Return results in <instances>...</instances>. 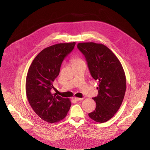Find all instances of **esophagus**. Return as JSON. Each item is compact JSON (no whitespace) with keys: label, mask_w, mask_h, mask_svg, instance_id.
Instances as JSON below:
<instances>
[{"label":"esophagus","mask_w":150,"mask_h":150,"mask_svg":"<svg viewBox=\"0 0 150 150\" xmlns=\"http://www.w3.org/2000/svg\"><path fill=\"white\" fill-rule=\"evenodd\" d=\"M74 99L76 101H81L83 99V98H78V97H74Z\"/></svg>","instance_id":"obj_1"}]
</instances>
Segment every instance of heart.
<instances>
[{
  "label": "heart",
  "mask_w": 150,
  "mask_h": 150,
  "mask_svg": "<svg viewBox=\"0 0 150 150\" xmlns=\"http://www.w3.org/2000/svg\"><path fill=\"white\" fill-rule=\"evenodd\" d=\"M83 60L79 58H76L73 61V63L72 64H75V63H78V62H82Z\"/></svg>",
  "instance_id": "1"
}]
</instances>
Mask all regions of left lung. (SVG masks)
Instances as JSON below:
<instances>
[{
    "mask_svg": "<svg viewBox=\"0 0 150 150\" xmlns=\"http://www.w3.org/2000/svg\"><path fill=\"white\" fill-rule=\"evenodd\" d=\"M77 47L86 59L92 77L99 83L98 94L93 98L96 108L88 116L97 122H105L116 113L125 96L126 81L122 64L103 44L80 42Z\"/></svg>",
    "mask_w": 150,
    "mask_h": 150,
    "instance_id": "left-lung-1",
    "label": "left lung"
}]
</instances>
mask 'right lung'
I'll list each match as a JSON object with an SVG mask.
<instances>
[{
  "instance_id": "add662e5",
  "label": "right lung",
  "mask_w": 150,
  "mask_h": 150,
  "mask_svg": "<svg viewBox=\"0 0 150 150\" xmlns=\"http://www.w3.org/2000/svg\"><path fill=\"white\" fill-rule=\"evenodd\" d=\"M75 42L60 43L40 52L30 65L26 78V93L34 112L49 123L65 118L71 103L69 98L52 94L53 82L59 75L63 59L74 49Z\"/></svg>"
}]
</instances>
